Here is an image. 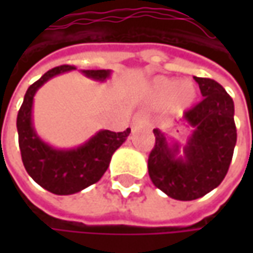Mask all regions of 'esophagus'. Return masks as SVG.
Here are the masks:
<instances>
[{
  "mask_svg": "<svg viewBox=\"0 0 253 253\" xmlns=\"http://www.w3.org/2000/svg\"><path fill=\"white\" fill-rule=\"evenodd\" d=\"M148 124V118L142 114H136L132 120V126H142V125H146Z\"/></svg>",
  "mask_w": 253,
  "mask_h": 253,
  "instance_id": "obj_1",
  "label": "esophagus"
}]
</instances>
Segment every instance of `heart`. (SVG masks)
I'll return each instance as SVG.
<instances>
[{
    "label": "heart",
    "mask_w": 253,
    "mask_h": 253,
    "mask_svg": "<svg viewBox=\"0 0 253 253\" xmlns=\"http://www.w3.org/2000/svg\"><path fill=\"white\" fill-rule=\"evenodd\" d=\"M197 97L196 87L191 82H177L173 79L159 77L152 84V98L156 102H166L171 98V107L177 112L189 108Z\"/></svg>",
    "instance_id": "1"
}]
</instances>
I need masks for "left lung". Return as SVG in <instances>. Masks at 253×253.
<instances>
[{
    "label": "left lung",
    "instance_id": "1",
    "mask_svg": "<svg viewBox=\"0 0 253 253\" xmlns=\"http://www.w3.org/2000/svg\"><path fill=\"white\" fill-rule=\"evenodd\" d=\"M194 80L204 98L184 112L183 118L191 135L181 148L177 142L169 143L161 129H153L155 146L148 159L152 183L180 201L200 199L218 187L228 171L237 143L234 101L228 92L215 80Z\"/></svg>",
    "mask_w": 253,
    "mask_h": 253
}]
</instances>
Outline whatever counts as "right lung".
Returning a JSON list of instances; mask_svg holds the SVG:
<instances>
[{"label":"right lung","mask_w":253,"mask_h":253,"mask_svg":"<svg viewBox=\"0 0 253 253\" xmlns=\"http://www.w3.org/2000/svg\"><path fill=\"white\" fill-rule=\"evenodd\" d=\"M70 70H76V67L70 64L57 66L35 82L25 94L16 118L19 149L28 174L39 186L59 196L79 193L97 183L108 169L112 153L131 133L129 128L124 132L102 129L84 145L67 151L52 148L36 135L32 124L35 94L52 77ZM82 73L92 80L104 82L110 77L111 70H82Z\"/></svg>","instance_id":"1"}]
</instances>
